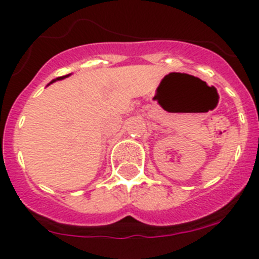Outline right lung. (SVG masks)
<instances>
[{"mask_svg": "<svg viewBox=\"0 0 259 259\" xmlns=\"http://www.w3.org/2000/svg\"><path fill=\"white\" fill-rule=\"evenodd\" d=\"M71 74H68V75H65V76H59V77H57V79H54V80H52V81H50L49 84H48V85H50V84L52 83H54V81H57V80H63V79H66V77H68L70 76Z\"/></svg>", "mask_w": 259, "mask_h": 259, "instance_id": "obj_1", "label": "right lung"}]
</instances>
